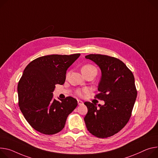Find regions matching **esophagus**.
Instances as JSON below:
<instances>
[{
	"mask_svg": "<svg viewBox=\"0 0 158 158\" xmlns=\"http://www.w3.org/2000/svg\"><path fill=\"white\" fill-rule=\"evenodd\" d=\"M77 103L79 105H81L83 104V102L81 101V100H79V99H77Z\"/></svg>",
	"mask_w": 158,
	"mask_h": 158,
	"instance_id": "1",
	"label": "esophagus"
}]
</instances>
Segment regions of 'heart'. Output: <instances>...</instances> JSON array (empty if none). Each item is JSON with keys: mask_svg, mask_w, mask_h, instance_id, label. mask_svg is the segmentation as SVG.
Masks as SVG:
<instances>
[{"mask_svg": "<svg viewBox=\"0 0 158 158\" xmlns=\"http://www.w3.org/2000/svg\"><path fill=\"white\" fill-rule=\"evenodd\" d=\"M96 70V68L93 66L92 65H90V64H86V65H84V66H82V69H81V70H82V73L84 74H85L88 73V72L92 70ZM88 89H77L76 91V94L79 96H84L85 94H86L88 93Z\"/></svg>", "mask_w": 158, "mask_h": 158, "instance_id": "b5f03b06", "label": "heart"}]
</instances>
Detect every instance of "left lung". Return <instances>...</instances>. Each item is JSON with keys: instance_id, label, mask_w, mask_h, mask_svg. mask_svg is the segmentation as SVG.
<instances>
[{"instance_id": "obj_1", "label": "left lung", "mask_w": 158, "mask_h": 158, "mask_svg": "<svg viewBox=\"0 0 158 158\" xmlns=\"http://www.w3.org/2000/svg\"><path fill=\"white\" fill-rule=\"evenodd\" d=\"M95 62L102 76L95 98L104 105L85 102L88 111L84 117L88 131L99 138H107L120 131L130 119L137 95L132 71L114 57L90 54L85 56Z\"/></svg>"}]
</instances>
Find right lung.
I'll use <instances>...</instances> for the list:
<instances>
[{
  "label": "right lung",
  "instance_id": "1",
  "mask_svg": "<svg viewBox=\"0 0 158 158\" xmlns=\"http://www.w3.org/2000/svg\"><path fill=\"white\" fill-rule=\"evenodd\" d=\"M80 55L43 56L26 67L18 85V104L36 131L45 135L60 132L68 115L77 107V101L71 96L53 99V91L56 84H64L67 69Z\"/></svg>",
  "mask_w": 158,
  "mask_h": 158
}]
</instances>
